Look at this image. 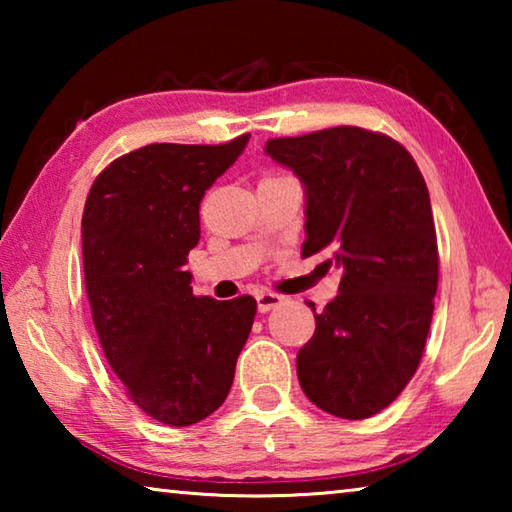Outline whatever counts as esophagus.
I'll return each instance as SVG.
<instances>
[{
	"label": "esophagus",
	"instance_id": "34e87169",
	"mask_svg": "<svg viewBox=\"0 0 512 512\" xmlns=\"http://www.w3.org/2000/svg\"><path fill=\"white\" fill-rule=\"evenodd\" d=\"M284 300H287V298L280 296V293L262 291V293H257V309L262 311V314H266V311H271V309H275V307H280Z\"/></svg>",
	"mask_w": 512,
	"mask_h": 512
}]
</instances>
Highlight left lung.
Wrapping results in <instances>:
<instances>
[{
    "label": "left lung",
    "instance_id": "8db88e82",
    "mask_svg": "<svg viewBox=\"0 0 512 512\" xmlns=\"http://www.w3.org/2000/svg\"><path fill=\"white\" fill-rule=\"evenodd\" d=\"M266 153L305 185L302 257L329 250L343 268L298 350L300 386L318 409L366 420L404 391L427 343L438 289L427 183L400 142L359 126L275 137Z\"/></svg>",
    "mask_w": 512,
    "mask_h": 512
}]
</instances>
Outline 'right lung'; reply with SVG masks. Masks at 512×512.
Wrapping results in <instances>:
<instances>
[{"label": "right lung", "mask_w": 512, "mask_h": 512, "mask_svg": "<svg viewBox=\"0 0 512 512\" xmlns=\"http://www.w3.org/2000/svg\"><path fill=\"white\" fill-rule=\"evenodd\" d=\"M248 140L142 146L110 162L85 201V291L103 354L126 395L169 427L225 402L255 320V298H196L183 271L203 196Z\"/></svg>", "instance_id": "right-lung-1"}]
</instances>
